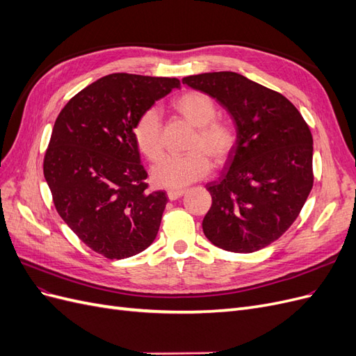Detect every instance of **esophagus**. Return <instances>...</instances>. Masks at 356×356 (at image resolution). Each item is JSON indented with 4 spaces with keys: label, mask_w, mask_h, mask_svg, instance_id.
I'll return each mask as SVG.
<instances>
[{
    "label": "esophagus",
    "mask_w": 356,
    "mask_h": 356,
    "mask_svg": "<svg viewBox=\"0 0 356 356\" xmlns=\"http://www.w3.org/2000/svg\"><path fill=\"white\" fill-rule=\"evenodd\" d=\"M168 199L169 200H177V199H179L181 196H184L186 195V190H182V188H179V190H169L168 193Z\"/></svg>",
    "instance_id": "1"
}]
</instances>
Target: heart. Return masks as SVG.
I'll return each mask as SVG.
<instances>
[{"label":"heart","instance_id":"b5f03b06","mask_svg":"<svg viewBox=\"0 0 356 356\" xmlns=\"http://www.w3.org/2000/svg\"><path fill=\"white\" fill-rule=\"evenodd\" d=\"M172 106L196 129L186 156H165L152 169V179L159 187L179 188L199 181L215 166H222L233 156L239 143L238 126L230 118L217 117L218 106L208 93L188 90L172 101ZM134 139L141 154L149 161L163 153V129L160 113L148 108L134 124Z\"/></svg>","mask_w":356,"mask_h":356}]
</instances>
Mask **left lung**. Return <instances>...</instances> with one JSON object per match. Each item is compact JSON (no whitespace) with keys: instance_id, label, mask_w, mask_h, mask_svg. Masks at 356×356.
Returning <instances> with one entry per match:
<instances>
[{"instance_id":"obj_1","label":"left lung","mask_w":356,"mask_h":356,"mask_svg":"<svg viewBox=\"0 0 356 356\" xmlns=\"http://www.w3.org/2000/svg\"><path fill=\"white\" fill-rule=\"evenodd\" d=\"M232 114L239 143L218 181L207 184L212 204L207 238L230 252H255L291 227L314 187V138L282 93L241 74L221 71L182 80Z\"/></svg>"}]
</instances>
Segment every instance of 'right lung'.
I'll list each match as a JSON object with an SVG mask.
<instances>
[{"label": "right lung", "mask_w": 356, "mask_h": 356, "mask_svg": "<svg viewBox=\"0 0 356 356\" xmlns=\"http://www.w3.org/2000/svg\"><path fill=\"white\" fill-rule=\"evenodd\" d=\"M178 79L115 72L72 96L44 154V178L60 218L108 260L136 255L156 239L168 197L149 191L134 124Z\"/></svg>", "instance_id": "right-lung-1"}]
</instances>
